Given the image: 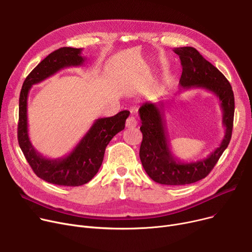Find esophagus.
<instances>
[{"mask_svg": "<svg viewBox=\"0 0 252 252\" xmlns=\"http://www.w3.org/2000/svg\"><path fill=\"white\" fill-rule=\"evenodd\" d=\"M138 125V122H137V118L135 116H129L127 117L126 122V126L127 128H131V127H136Z\"/></svg>", "mask_w": 252, "mask_h": 252, "instance_id": "obj_1", "label": "esophagus"}]
</instances>
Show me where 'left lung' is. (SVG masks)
Wrapping results in <instances>:
<instances>
[{
  "label": "left lung",
  "instance_id": "1",
  "mask_svg": "<svg viewBox=\"0 0 252 252\" xmlns=\"http://www.w3.org/2000/svg\"><path fill=\"white\" fill-rule=\"evenodd\" d=\"M174 52L179 55L183 67L179 83L182 88L180 92L204 89L215 94L220 103L222 125L226 128L220 146L204 159L190 162L181 161L170 149L163 117V102H146L141 106L139 114L142 121L140 129L143 134L140 147L142 165L154 182L178 186L204 179L227 149L232 137L235 100L228 79L195 48H174Z\"/></svg>",
  "mask_w": 252,
  "mask_h": 252
}]
</instances>
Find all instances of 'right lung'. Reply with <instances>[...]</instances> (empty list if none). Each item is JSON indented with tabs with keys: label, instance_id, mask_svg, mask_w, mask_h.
I'll list each match as a JSON object with an SVG mask.
<instances>
[{
	"label": "right lung",
	"instance_id": "add662e5",
	"mask_svg": "<svg viewBox=\"0 0 252 252\" xmlns=\"http://www.w3.org/2000/svg\"><path fill=\"white\" fill-rule=\"evenodd\" d=\"M83 49L63 47L49 54L28 75L19 97L18 143L34 174L44 181L59 186L76 187L90 182L102 164L106 146L125 128L129 111L124 110L114 116L98 118L73 150L61 158H47L38 153L30 140L28 123V98L32 85L55 74L63 68L84 65Z\"/></svg>",
	"mask_w": 252,
	"mask_h": 252
}]
</instances>
